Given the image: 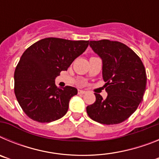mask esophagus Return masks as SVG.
Instances as JSON below:
<instances>
[{"label":"esophagus","instance_id":"esophagus-1","mask_svg":"<svg viewBox=\"0 0 159 159\" xmlns=\"http://www.w3.org/2000/svg\"><path fill=\"white\" fill-rule=\"evenodd\" d=\"M86 92V91H84V90H80L79 91V94H85Z\"/></svg>","mask_w":159,"mask_h":159}]
</instances>
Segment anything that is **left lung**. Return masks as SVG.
<instances>
[{
	"label": "left lung",
	"instance_id": "8db88e82",
	"mask_svg": "<svg viewBox=\"0 0 159 159\" xmlns=\"http://www.w3.org/2000/svg\"><path fill=\"white\" fill-rule=\"evenodd\" d=\"M90 46L102 61V78L107 96L95 93V102L87 113L102 124H118L134 113L143 100L147 73L141 59L132 49L119 41L92 40Z\"/></svg>",
	"mask_w": 159,
	"mask_h": 159
}]
</instances>
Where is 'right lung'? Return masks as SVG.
<instances>
[{"mask_svg":"<svg viewBox=\"0 0 159 159\" xmlns=\"http://www.w3.org/2000/svg\"><path fill=\"white\" fill-rule=\"evenodd\" d=\"M88 40L44 38L28 48L14 73V92L20 106L30 119L50 123L62 118L77 89L57 88L56 77L67 71L88 48Z\"/></svg>","mask_w":159,"mask_h":159,"instance_id":"obj_1","label":"right lung"}]
</instances>
